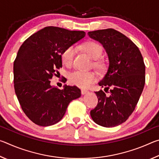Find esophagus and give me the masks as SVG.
Listing matches in <instances>:
<instances>
[{
	"instance_id": "34e87169",
	"label": "esophagus",
	"mask_w": 159,
	"mask_h": 159,
	"mask_svg": "<svg viewBox=\"0 0 159 159\" xmlns=\"http://www.w3.org/2000/svg\"><path fill=\"white\" fill-rule=\"evenodd\" d=\"M89 91H88V90H85V89H81V94H83V95H85V94H87Z\"/></svg>"
}]
</instances>
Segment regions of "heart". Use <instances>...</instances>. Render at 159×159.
<instances>
[{
	"label": "heart",
	"instance_id": "heart-1",
	"mask_svg": "<svg viewBox=\"0 0 159 159\" xmlns=\"http://www.w3.org/2000/svg\"><path fill=\"white\" fill-rule=\"evenodd\" d=\"M83 50L88 54V56L93 60H98L101 57L102 48L98 43L93 41L86 42L80 46ZM76 55V49L73 46L67 48L61 54V61L63 64L69 66L73 63L74 58ZM95 66L98 69L103 68V64L100 61H95ZM97 80V74L93 71H75L70 74L69 83L72 85H76L80 88H88L95 82Z\"/></svg>",
	"mask_w": 159,
	"mask_h": 159
}]
</instances>
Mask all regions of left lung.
I'll return each mask as SVG.
<instances>
[{"mask_svg": "<svg viewBox=\"0 0 159 159\" xmlns=\"http://www.w3.org/2000/svg\"><path fill=\"white\" fill-rule=\"evenodd\" d=\"M91 39L103 45L109 58L106 74L99 85L110 88V95L95 92L98 103L90 111L94 122L106 128L124 123L135 109L145 84V65L139 48L115 29L90 31Z\"/></svg>", "mask_w": 159, "mask_h": 159, "instance_id": "obj_1", "label": "left lung"}]
</instances>
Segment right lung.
Returning <instances> with one entry per match:
<instances>
[{"label": "right lung", "instance_id": "add662e5", "mask_svg": "<svg viewBox=\"0 0 159 159\" xmlns=\"http://www.w3.org/2000/svg\"><path fill=\"white\" fill-rule=\"evenodd\" d=\"M85 36L82 31L46 26L21 45L14 61V87L21 109L32 122L49 126L63 118L69 104L81 95L76 86L60 90L50 79L62 66L61 54Z\"/></svg>", "mask_w": 159, "mask_h": 159}]
</instances>
